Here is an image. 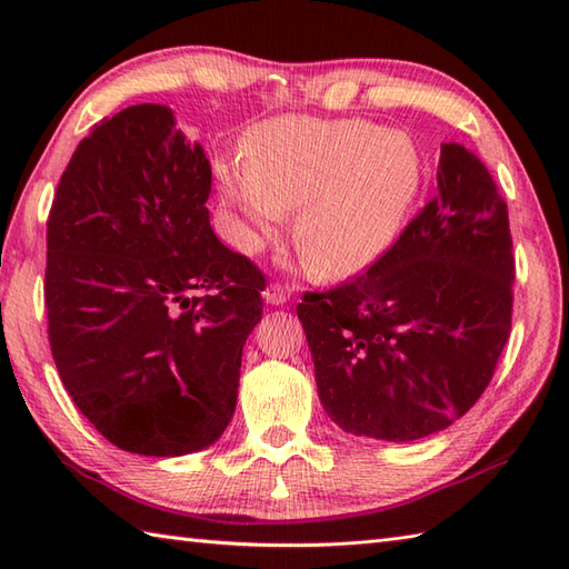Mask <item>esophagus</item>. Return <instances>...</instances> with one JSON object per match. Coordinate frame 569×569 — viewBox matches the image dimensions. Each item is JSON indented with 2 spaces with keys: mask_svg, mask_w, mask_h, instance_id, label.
Segmentation results:
<instances>
[{
  "mask_svg": "<svg viewBox=\"0 0 569 569\" xmlns=\"http://www.w3.org/2000/svg\"><path fill=\"white\" fill-rule=\"evenodd\" d=\"M291 288L288 286H283V283H271V286H266V291H263V300L269 306H286L288 300H291Z\"/></svg>",
  "mask_w": 569,
  "mask_h": 569,
  "instance_id": "obj_1",
  "label": "esophagus"
}]
</instances>
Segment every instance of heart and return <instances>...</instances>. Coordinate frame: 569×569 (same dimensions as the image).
Listing matches in <instances>:
<instances>
[{
	"label": "heart",
	"instance_id": "1",
	"mask_svg": "<svg viewBox=\"0 0 569 569\" xmlns=\"http://www.w3.org/2000/svg\"><path fill=\"white\" fill-rule=\"evenodd\" d=\"M422 183V153L406 131L367 119L283 117L247 141L244 171L217 166V186L251 237L296 211L293 241L312 271L365 269L391 244Z\"/></svg>",
	"mask_w": 569,
	"mask_h": 569
}]
</instances>
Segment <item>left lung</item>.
I'll list each match as a JSON object with an SVG mask.
<instances>
[{
    "instance_id": "left-lung-1",
    "label": "left lung",
    "mask_w": 569,
    "mask_h": 569,
    "mask_svg": "<svg viewBox=\"0 0 569 569\" xmlns=\"http://www.w3.org/2000/svg\"><path fill=\"white\" fill-rule=\"evenodd\" d=\"M511 247L487 166L442 143L438 190L396 244L296 308L330 420L359 438L413 442L465 416L511 332Z\"/></svg>"
}]
</instances>
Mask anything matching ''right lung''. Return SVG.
<instances>
[{"label": "right lung", "mask_w": 569, "mask_h": 569, "mask_svg": "<svg viewBox=\"0 0 569 569\" xmlns=\"http://www.w3.org/2000/svg\"><path fill=\"white\" fill-rule=\"evenodd\" d=\"M204 149L166 104L102 119L48 214V340L80 413L119 450L180 457L220 440L263 276L210 227Z\"/></svg>", "instance_id": "right-lung-1"}]
</instances>
